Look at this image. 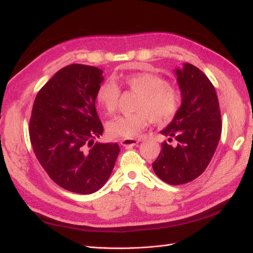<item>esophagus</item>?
<instances>
[{
  "mask_svg": "<svg viewBox=\"0 0 253 253\" xmlns=\"http://www.w3.org/2000/svg\"><path fill=\"white\" fill-rule=\"evenodd\" d=\"M120 143L126 148H132V147H134V145L138 143V140H136V139H124Z\"/></svg>",
  "mask_w": 253,
  "mask_h": 253,
  "instance_id": "1",
  "label": "esophagus"
}]
</instances>
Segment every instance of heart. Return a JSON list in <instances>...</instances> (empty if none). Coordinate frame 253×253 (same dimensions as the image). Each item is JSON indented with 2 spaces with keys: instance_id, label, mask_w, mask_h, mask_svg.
<instances>
[{
  "instance_id": "1",
  "label": "heart",
  "mask_w": 253,
  "mask_h": 253,
  "mask_svg": "<svg viewBox=\"0 0 253 253\" xmlns=\"http://www.w3.org/2000/svg\"><path fill=\"white\" fill-rule=\"evenodd\" d=\"M116 81L128 91L139 95L135 104V114L121 116L110 121L106 132L112 138L134 139L148 126L150 120L154 125L164 126L175 117L181 103L180 91L170 85L169 81L154 73H136L118 76ZM120 89L117 84L108 80L99 85L96 101L112 115L118 109Z\"/></svg>"
}]
</instances>
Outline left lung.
<instances>
[{"mask_svg": "<svg viewBox=\"0 0 253 253\" xmlns=\"http://www.w3.org/2000/svg\"><path fill=\"white\" fill-rule=\"evenodd\" d=\"M181 91V105L162 134L169 142L162 143L153 170L169 185H183L197 178L215 153L221 133V119L215 88L196 66L185 63L176 68Z\"/></svg>", "mask_w": 253, "mask_h": 253, "instance_id": "8db88e82", "label": "left lung"}]
</instances>
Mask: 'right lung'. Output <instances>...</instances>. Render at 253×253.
Segmentation results:
<instances>
[{
	"instance_id": "right-lung-1",
	"label": "right lung",
	"mask_w": 253,
	"mask_h": 253,
	"mask_svg": "<svg viewBox=\"0 0 253 253\" xmlns=\"http://www.w3.org/2000/svg\"><path fill=\"white\" fill-rule=\"evenodd\" d=\"M95 66L71 64L37 94L29 137L37 159L58 186L78 194L103 187L120 152L115 143H94L102 136L95 101L103 81Z\"/></svg>"
}]
</instances>
